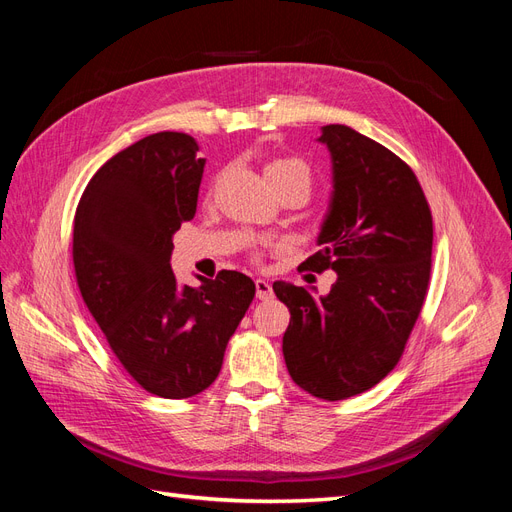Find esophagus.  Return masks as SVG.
<instances>
[{
  "label": "esophagus",
  "mask_w": 512,
  "mask_h": 512,
  "mask_svg": "<svg viewBox=\"0 0 512 512\" xmlns=\"http://www.w3.org/2000/svg\"><path fill=\"white\" fill-rule=\"evenodd\" d=\"M254 286H256V297L260 301H267V299L273 297V288L267 280H260V277H258V280H254Z\"/></svg>",
  "instance_id": "34e87169"
}]
</instances>
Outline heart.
I'll use <instances>...</instances> for the list:
<instances>
[{
	"instance_id": "1",
	"label": "heart",
	"mask_w": 512,
	"mask_h": 512,
	"mask_svg": "<svg viewBox=\"0 0 512 512\" xmlns=\"http://www.w3.org/2000/svg\"><path fill=\"white\" fill-rule=\"evenodd\" d=\"M267 179L273 190H280L284 185H303L309 190V183H312V173H309V166L299 158H275L265 168Z\"/></svg>"
}]
</instances>
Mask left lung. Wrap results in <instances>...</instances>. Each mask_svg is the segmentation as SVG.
Wrapping results in <instances>:
<instances>
[{
	"label": "left lung",
	"mask_w": 512,
	"mask_h": 512,
	"mask_svg": "<svg viewBox=\"0 0 512 512\" xmlns=\"http://www.w3.org/2000/svg\"><path fill=\"white\" fill-rule=\"evenodd\" d=\"M333 192L303 267L333 269L329 294L275 282L290 309L284 359L309 395L339 401L378 384L397 365L421 314L431 271L433 224L406 162L342 123L322 126Z\"/></svg>",
	"instance_id": "1"
}]
</instances>
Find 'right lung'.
I'll list each match as a JSON object with an SVG mask.
<instances>
[{"mask_svg":"<svg viewBox=\"0 0 512 512\" xmlns=\"http://www.w3.org/2000/svg\"><path fill=\"white\" fill-rule=\"evenodd\" d=\"M203 170L192 136L149 134L98 168L74 215L83 301L128 374L164 399L198 395L218 378L256 292L239 271L192 288L170 269L173 237L194 218Z\"/></svg>","mask_w":512,"mask_h":512,"instance_id":"1","label":"right lung"}]
</instances>
